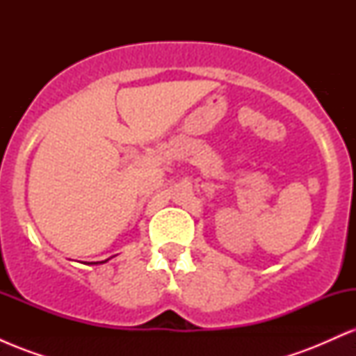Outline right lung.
I'll return each mask as SVG.
<instances>
[{
	"label": "right lung",
	"mask_w": 356,
	"mask_h": 356,
	"mask_svg": "<svg viewBox=\"0 0 356 356\" xmlns=\"http://www.w3.org/2000/svg\"><path fill=\"white\" fill-rule=\"evenodd\" d=\"M102 263H104V261H102ZM92 264H97V263H92Z\"/></svg>",
	"instance_id": "add662e5"
}]
</instances>
